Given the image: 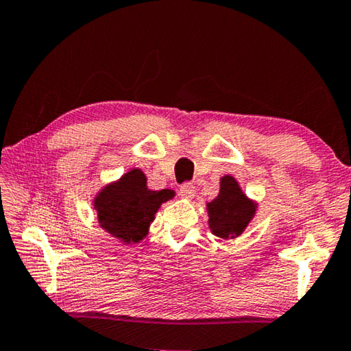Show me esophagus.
<instances>
[{
    "mask_svg": "<svg viewBox=\"0 0 351 351\" xmlns=\"http://www.w3.org/2000/svg\"><path fill=\"white\" fill-rule=\"evenodd\" d=\"M195 192H197V190H195V186L192 182L182 184L181 189H180L181 198H186V199H192L195 197Z\"/></svg>",
    "mask_w": 351,
    "mask_h": 351,
    "instance_id": "esophagus-1",
    "label": "esophagus"
}]
</instances>
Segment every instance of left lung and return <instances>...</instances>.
Instances as JSON below:
<instances>
[{"instance_id": "obj_1", "label": "left lung", "mask_w": 351, "mask_h": 351, "mask_svg": "<svg viewBox=\"0 0 351 351\" xmlns=\"http://www.w3.org/2000/svg\"><path fill=\"white\" fill-rule=\"evenodd\" d=\"M258 203L243 192L240 182L232 175L219 178V192L206 203L207 224L213 235L234 240L245 232L255 217Z\"/></svg>"}]
</instances>
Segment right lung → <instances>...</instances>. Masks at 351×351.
<instances>
[{"mask_svg":"<svg viewBox=\"0 0 351 351\" xmlns=\"http://www.w3.org/2000/svg\"><path fill=\"white\" fill-rule=\"evenodd\" d=\"M173 198L175 190L148 189L145 173L134 167L105 184L94 197L93 207L106 234L123 245H132L145 239L159 207Z\"/></svg>","mask_w":351,"mask_h":351,"instance_id":"add662e5","label":"right lung"}]
</instances>
